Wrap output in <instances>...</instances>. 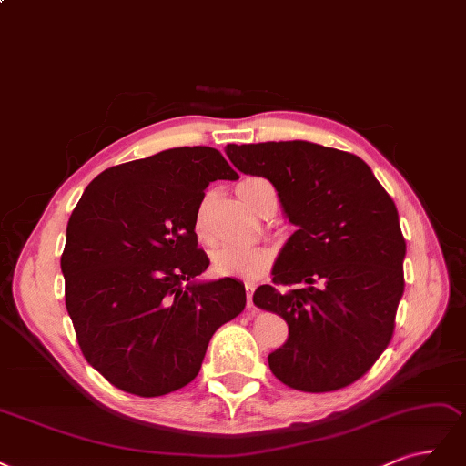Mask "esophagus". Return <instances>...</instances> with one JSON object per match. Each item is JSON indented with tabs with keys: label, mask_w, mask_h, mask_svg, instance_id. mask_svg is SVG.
Masks as SVG:
<instances>
[{
	"label": "esophagus",
	"mask_w": 466,
	"mask_h": 466,
	"mask_svg": "<svg viewBox=\"0 0 466 466\" xmlns=\"http://www.w3.org/2000/svg\"><path fill=\"white\" fill-rule=\"evenodd\" d=\"M253 290H255V284L253 282H246V294H248V308L253 306Z\"/></svg>",
	"instance_id": "34e87169"
}]
</instances>
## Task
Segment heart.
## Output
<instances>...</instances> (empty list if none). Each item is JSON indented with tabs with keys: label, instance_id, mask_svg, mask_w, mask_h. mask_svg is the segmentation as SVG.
<instances>
[{
	"label": "heart",
	"instance_id": "1",
	"mask_svg": "<svg viewBox=\"0 0 466 466\" xmlns=\"http://www.w3.org/2000/svg\"><path fill=\"white\" fill-rule=\"evenodd\" d=\"M246 182L239 184L242 187ZM198 234L203 236V218L201 213L198 215ZM268 263V251L253 242H230L217 248L213 251V268L218 275H242V277H255L259 275Z\"/></svg>",
	"mask_w": 466,
	"mask_h": 466
}]
</instances>
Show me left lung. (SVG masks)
Returning <instances> with one entry per match:
<instances>
[{
  "instance_id": "1",
  "label": "left lung",
  "mask_w": 466,
  "mask_h": 466,
  "mask_svg": "<svg viewBox=\"0 0 466 466\" xmlns=\"http://www.w3.org/2000/svg\"><path fill=\"white\" fill-rule=\"evenodd\" d=\"M227 155L239 172L275 186L298 228L279 253L273 284L253 294L255 306L289 323L268 368L306 393L354 383L391 340L404 292L407 244L393 199L362 158L339 148L271 141L228 145Z\"/></svg>"
}]
</instances>
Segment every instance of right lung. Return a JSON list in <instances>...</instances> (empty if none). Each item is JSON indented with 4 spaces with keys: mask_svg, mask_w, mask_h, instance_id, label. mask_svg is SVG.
<instances>
[{
    "mask_svg": "<svg viewBox=\"0 0 466 466\" xmlns=\"http://www.w3.org/2000/svg\"><path fill=\"white\" fill-rule=\"evenodd\" d=\"M239 176L213 147H177L98 174L67 222L66 308L86 362L139 397L177 391L217 329L246 308L244 284L199 282L195 222L207 186Z\"/></svg>",
    "mask_w": 466,
    "mask_h": 466,
    "instance_id": "1",
    "label": "right lung"
}]
</instances>
